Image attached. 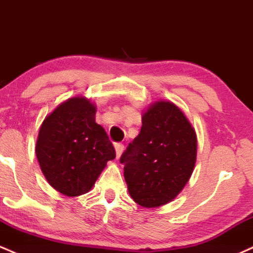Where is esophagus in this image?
I'll return each instance as SVG.
<instances>
[{
  "label": "esophagus",
  "instance_id": "esophagus-1",
  "mask_svg": "<svg viewBox=\"0 0 253 253\" xmlns=\"http://www.w3.org/2000/svg\"><path fill=\"white\" fill-rule=\"evenodd\" d=\"M114 147H115V151H117V157L119 158V157L123 155V152H124V149H125L124 144H121V143H115V144H114Z\"/></svg>",
  "mask_w": 253,
  "mask_h": 253
}]
</instances>
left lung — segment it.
<instances>
[{
    "label": "left lung",
    "instance_id": "1",
    "mask_svg": "<svg viewBox=\"0 0 253 253\" xmlns=\"http://www.w3.org/2000/svg\"><path fill=\"white\" fill-rule=\"evenodd\" d=\"M141 121L140 133L120 162L130 197L143 207H159L172 201L189 181L196 162V133L170 101L151 104Z\"/></svg>",
    "mask_w": 253,
    "mask_h": 253
}]
</instances>
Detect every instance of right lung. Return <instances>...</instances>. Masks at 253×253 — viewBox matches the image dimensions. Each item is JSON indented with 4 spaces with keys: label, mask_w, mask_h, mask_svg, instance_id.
Returning <instances> with one entry per match:
<instances>
[{
    "label": "right lung",
    "mask_w": 253,
    "mask_h": 253,
    "mask_svg": "<svg viewBox=\"0 0 253 253\" xmlns=\"http://www.w3.org/2000/svg\"><path fill=\"white\" fill-rule=\"evenodd\" d=\"M96 107L85 97L60 103L45 118L37 139L36 153L51 187L66 196L88 193L115 158L106 130L95 121Z\"/></svg>",
    "instance_id": "obj_1"
}]
</instances>
